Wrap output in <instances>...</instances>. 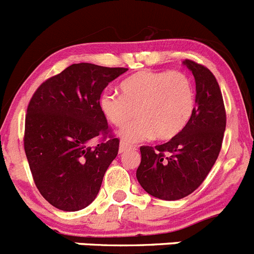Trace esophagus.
Segmentation results:
<instances>
[{"mask_svg":"<svg viewBox=\"0 0 254 254\" xmlns=\"http://www.w3.org/2000/svg\"><path fill=\"white\" fill-rule=\"evenodd\" d=\"M132 149H136V146H131V145H128V143H126V142H121L120 143V154H122V152L127 151V150H132Z\"/></svg>","mask_w":254,"mask_h":254,"instance_id":"34e87169","label":"esophagus"}]
</instances>
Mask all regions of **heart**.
<instances>
[{"label":"heart","mask_w":254,"mask_h":254,"mask_svg":"<svg viewBox=\"0 0 254 254\" xmlns=\"http://www.w3.org/2000/svg\"><path fill=\"white\" fill-rule=\"evenodd\" d=\"M120 91L121 95L103 93L99 104L108 122L116 127L138 114V119L120 131L126 142L176 137L194 108L193 85L182 71H141L123 80Z\"/></svg>","instance_id":"b5f03b06"}]
</instances>
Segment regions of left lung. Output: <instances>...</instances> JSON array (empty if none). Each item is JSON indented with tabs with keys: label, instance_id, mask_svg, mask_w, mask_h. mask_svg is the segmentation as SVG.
<instances>
[{
	"label": "left lung",
	"instance_id": "8db88e82",
	"mask_svg": "<svg viewBox=\"0 0 254 254\" xmlns=\"http://www.w3.org/2000/svg\"><path fill=\"white\" fill-rule=\"evenodd\" d=\"M183 64L196 81V107L176 137L158 146H141L136 177L147 193L176 201L196 190L214 167L223 145L226 113L214 73L194 61Z\"/></svg>",
	"mask_w": 254,
	"mask_h": 254
}]
</instances>
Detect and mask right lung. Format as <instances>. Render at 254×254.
<instances>
[{"label":"right lung","instance_id":"right-lung-1","mask_svg":"<svg viewBox=\"0 0 254 254\" xmlns=\"http://www.w3.org/2000/svg\"><path fill=\"white\" fill-rule=\"evenodd\" d=\"M126 71L73 64L31 96L24 149L35 186L52 206L78 211L95 199L120 147L100 109V95ZM95 138L101 142L91 147Z\"/></svg>","mask_w":254,"mask_h":254}]
</instances>
